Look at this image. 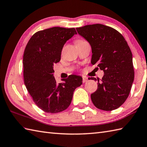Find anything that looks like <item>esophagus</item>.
<instances>
[{"label": "esophagus", "instance_id": "34e87169", "mask_svg": "<svg viewBox=\"0 0 147 147\" xmlns=\"http://www.w3.org/2000/svg\"><path fill=\"white\" fill-rule=\"evenodd\" d=\"M87 80H88V78H87V77H83V80H82L83 83L86 82Z\"/></svg>", "mask_w": 147, "mask_h": 147}]
</instances>
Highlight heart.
<instances>
[{"mask_svg": "<svg viewBox=\"0 0 147 147\" xmlns=\"http://www.w3.org/2000/svg\"><path fill=\"white\" fill-rule=\"evenodd\" d=\"M84 41V40H79V41H77V43H79V42H81V41Z\"/></svg>", "mask_w": 147, "mask_h": 147, "instance_id": "1", "label": "heart"}]
</instances>
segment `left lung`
Wrapping results in <instances>:
<instances>
[{
  "mask_svg": "<svg viewBox=\"0 0 147 147\" xmlns=\"http://www.w3.org/2000/svg\"><path fill=\"white\" fill-rule=\"evenodd\" d=\"M76 29L90 45L91 63L97 64L104 74L101 80L89 78L97 80V89L90 96L94 105L104 111L118 108L128 98L134 80L133 57L128 43L118 31L103 24Z\"/></svg>",
  "mask_w": 147,
  "mask_h": 147,
  "instance_id": "left-lung-1",
  "label": "left lung"
}]
</instances>
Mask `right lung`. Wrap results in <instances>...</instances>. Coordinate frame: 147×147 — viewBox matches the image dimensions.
Instances as JSON below:
<instances>
[{
    "instance_id": "obj_1",
    "label": "right lung",
    "mask_w": 147,
    "mask_h": 147,
    "mask_svg": "<svg viewBox=\"0 0 147 147\" xmlns=\"http://www.w3.org/2000/svg\"><path fill=\"white\" fill-rule=\"evenodd\" d=\"M74 34L75 28L53 27L32 36L23 56L24 84L36 106L45 112L57 113L70 106L74 90L82 77L70 75L58 84L53 66L59 62L64 45Z\"/></svg>"
}]
</instances>
